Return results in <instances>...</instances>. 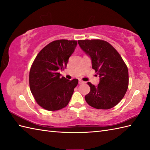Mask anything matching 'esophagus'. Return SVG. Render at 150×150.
<instances>
[{"label": "esophagus", "instance_id": "esophagus-1", "mask_svg": "<svg viewBox=\"0 0 150 150\" xmlns=\"http://www.w3.org/2000/svg\"><path fill=\"white\" fill-rule=\"evenodd\" d=\"M85 82H84L83 81H82V80H79V84H83V83H84Z\"/></svg>", "mask_w": 150, "mask_h": 150}]
</instances>
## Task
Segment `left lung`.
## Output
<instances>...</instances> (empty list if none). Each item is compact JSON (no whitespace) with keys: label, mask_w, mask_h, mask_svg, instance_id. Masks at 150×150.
Masks as SVG:
<instances>
[{"label":"left lung","mask_w":150,"mask_h":150,"mask_svg":"<svg viewBox=\"0 0 150 150\" xmlns=\"http://www.w3.org/2000/svg\"><path fill=\"white\" fill-rule=\"evenodd\" d=\"M81 49L90 55L92 68L99 75L97 86L88 82L90 91L85 100L90 106L109 110L120 103L125 95L129 84L128 67L117 51L100 39L79 40Z\"/></svg>","instance_id":"obj_1"}]
</instances>
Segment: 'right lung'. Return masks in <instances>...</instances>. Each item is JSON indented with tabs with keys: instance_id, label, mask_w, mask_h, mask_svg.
Returning a JSON list of instances; mask_svg holds the SVG:
<instances>
[{
	"instance_id": "1",
	"label": "right lung",
	"mask_w": 150,
	"mask_h": 150,
	"mask_svg": "<svg viewBox=\"0 0 150 150\" xmlns=\"http://www.w3.org/2000/svg\"><path fill=\"white\" fill-rule=\"evenodd\" d=\"M77 40H57L40 51L31 66L29 83L37 103L47 111H57L68 104L78 79L60 77V70L67 66Z\"/></svg>"
}]
</instances>
